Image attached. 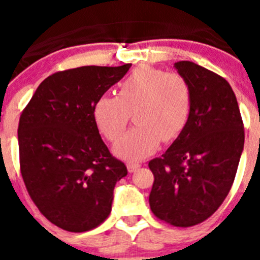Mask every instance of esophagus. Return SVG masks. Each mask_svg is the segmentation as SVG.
Instances as JSON below:
<instances>
[{"label": "esophagus", "mask_w": 260, "mask_h": 260, "mask_svg": "<svg viewBox=\"0 0 260 260\" xmlns=\"http://www.w3.org/2000/svg\"><path fill=\"white\" fill-rule=\"evenodd\" d=\"M139 168H141V162H134V161H128L127 162V171L130 172V173L138 171Z\"/></svg>", "instance_id": "34e87169"}]
</instances>
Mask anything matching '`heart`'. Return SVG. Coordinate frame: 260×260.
Returning a JSON list of instances; mask_svg holds the SVG:
<instances>
[{"instance_id": "heart-1", "label": "heart", "mask_w": 260, "mask_h": 260, "mask_svg": "<svg viewBox=\"0 0 260 260\" xmlns=\"http://www.w3.org/2000/svg\"><path fill=\"white\" fill-rule=\"evenodd\" d=\"M192 95L187 80L177 73L141 68L119 83L117 96L98 99L93 116L108 141H117L127 126L130 113L135 126L114 146L128 160L150 155L160 142L171 143L185 130Z\"/></svg>"}]
</instances>
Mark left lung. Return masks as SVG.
<instances>
[{"label":"left lung","mask_w":260,"mask_h":260,"mask_svg":"<svg viewBox=\"0 0 260 260\" xmlns=\"http://www.w3.org/2000/svg\"><path fill=\"white\" fill-rule=\"evenodd\" d=\"M174 68L191 88V112L180 137L148 162L155 178L150 207L157 219L187 228L212 216L231 191L245 132L224 78L190 61Z\"/></svg>","instance_id":"8db88e82"}]
</instances>
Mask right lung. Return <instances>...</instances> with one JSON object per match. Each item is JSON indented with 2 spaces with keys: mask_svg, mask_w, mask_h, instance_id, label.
I'll return each instance as SVG.
<instances>
[{
  "mask_svg": "<svg viewBox=\"0 0 260 260\" xmlns=\"http://www.w3.org/2000/svg\"><path fill=\"white\" fill-rule=\"evenodd\" d=\"M82 66L49 75L23 109L18 126L20 173L43 215L68 232H87L112 211L126 165L99 134L93 107L130 69Z\"/></svg>",
  "mask_w": 260,
  "mask_h": 260,
  "instance_id": "add662e5",
  "label": "right lung"
}]
</instances>
